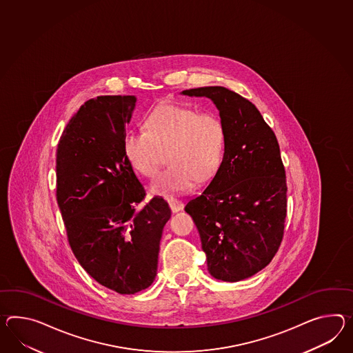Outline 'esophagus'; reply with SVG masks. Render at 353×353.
<instances>
[{"mask_svg": "<svg viewBox=\"0 0 353 353\" xmlns=\"http://www.w3.org/2000/svg\"><path fill=\"white\" fill-rule=\"evenodd\" d=\"M167 203H168V205L171 208L173 213L180 212V210L183 209V203L181 200H177V199L168 198L167 199Z\"/></svg>", "mask_w": 353, "mask_h": 353, "instance_id": "esophagus-1", "label": "esophagus"}]
</instances>
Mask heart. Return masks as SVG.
I'll use <instances>...</instances> for the list:
<instances>
[{"label": "heart", "instance_id": "b5f03b06", "mask_svg": "<svg viewBox=\"0 0 353 353\" xmlns=\"http://www.w3.org/2000/svg\"><path fill=\"white\" fill-rule=\"evenodd\" d=\"M146 128L148 131L128 130L122 146L132 168L149 179L154 177L168 157L171 165L152 186L155 194L188 191L198 181L210 180L219 170L225 129L216 113L163 103L149 114Z\"/></svg>", "mask_w": 353, "mask_h": 353}]
</instances>
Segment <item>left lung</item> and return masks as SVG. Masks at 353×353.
<instances>
[{
	"instance_id": "obj_1",
	"label": "left lung",
	"mask_w": 353,
	"mask_h": 353,
	"mask_svg": "<svg viewBox=\"0 0 353 353\" xmlns=\"http://www.w3.org/2000/svg\"><path fill=\"white\" fill-rule=\"evenodd\" d=\"M214 102L225 129L223 161L185 210L196 224L208 270L239 282L274 258L283 240L287 183L274 131L246 98L223 86L183 90Z\"/></svg>"
}]
</instances>
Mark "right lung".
Wrapping results in <instances>:
<instances>
[{
	"instance_id": "right-lung-1",
	"label": "right lung",
	"mask_w": 353,
	"mask_h": 353,
	"mask_svg": "<svg viewBox=\"0 0 353 353\" xmlns=\"http://www.w3.org/2000/svg\"><path fill=\"white\" fill-rule=\"evenodd\" d=\"M134 95L86 101L61 135L56 198L75 258L98 283L134 294L153 283L171 209L145 189L123 154Z\"/></svg>"
}]
</instances>
